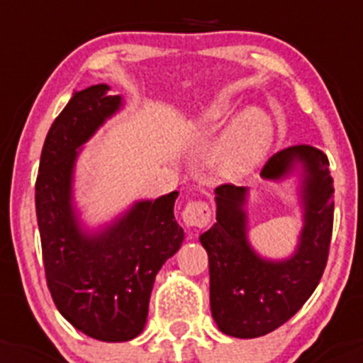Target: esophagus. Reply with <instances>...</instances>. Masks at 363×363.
Instances as JSON below:
<instances>
[{"instance_id": "1", "label": "esophagus", "mask_w": 363, "mask_h": 363, "mask_svg": "<svg viewBox=\"0 0 363 363\" xmlns=\"http://www.w3.org/2000/svg\"><path fill=\"white\" fill-rule=\"evenodd\" d=\"M212 208L205 200H193L184 207L182 211V221L186 226H193V228H205L211 223Z\"/></svg>"}]
</instances>
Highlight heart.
Instances as JSON below:
<instances>
[{
	"label": "heart",
	"instance_id": "heart-1",
	"mask_svg": "<svg viewBox=\"0 0 363 363\" xmlns=\"http://www.w3.org/2000/svg\"><path fill=\"white\" fill-rule=\"evenodd\" d=\"M228 111L216 104L195 116L196 128H214L226 119ZM272 121L259 108H247L233 121L230 130L219 142L214 152V163L223 175H240L251 170L265 156L272 142Z\"/></svg>",
	"mask_w": 363,
	"mask_h": 363
}]
</instances>
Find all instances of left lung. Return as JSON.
Segmentation results:
<instances>
[{
  "instance_id": "1",
  "label": "left lung",
  "mask_w": 363,
  "mask_h": 363,
  "mask_svg": "<svg viewBox=\"0 0 363 363\" xmlns=\"http://www.w3.org/2000/svg\"><path fill=\"white\" fill-rule=\"evenodd\" d=\"M306 167V223L298 250L290 259L267 262L246 239V188L225 184L216 188V225L202 233L208 255L211 309L219 330L252 339L286 323L307 302L327 267L334 228V179L328 158L313 145L283 149L267 160L262 177L279 179L294 168Z\"/></svg>"
}]
</instances>
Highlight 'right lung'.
<instances>
[{
  "label": "right lung",
  "instance_id": "add662e5",
  "mask_svg": "<svg viewBox=\"0 0 363 363\" xmlns=\"http://www.w3.org/2000/svg\"><path fill=\"white\" fill-rule=\"evenodd\" d=\"M98 84L75 91L54 119L35 186L45 279L60 313L82 334L107 342L137 337L147 320L156 274L181 247L174 216L179 191L133 205L101 235L86 237L72 208L77 149L119 108Z\"/></svg>",
  "mask_w": 363,
  "mask_h": 363
}]
</instances>
